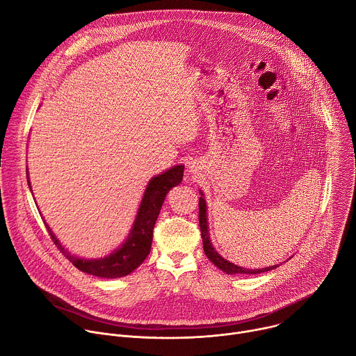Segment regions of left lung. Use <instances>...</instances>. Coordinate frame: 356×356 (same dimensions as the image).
<instances>
[{"label": "left lung", "instance_id": "8db88e82", "mask_svg": "<svg viewBox=\"0 0 356 356\" xmlns=\"http://www.w3.org/2000/svg\"><path fill=\"white\" fill-rule=\"evenodd\" d=\"M207 207H206V200L200 197L198 201V221H200V229H201V238H202V248H204V253L207 255V258L221 270H224L228 275H258V273H264L268 270H272L275 268H277V265L275 266H269V268H264V269H245L241 266H236L231 262H228L227 259H224L221 255H218V252L213 248L211 241H210V235H209V225H207Z\"/></svg>", "mask_w": 356, "mask_h": 356}]
</instances>
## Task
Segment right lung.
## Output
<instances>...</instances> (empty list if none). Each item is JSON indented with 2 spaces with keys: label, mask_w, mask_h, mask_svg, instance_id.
<instances>
[{
  "label": "right lung",
  "mask_w": 356,
  "mask_h": 356,
  "mask_svg": "<svg viewBox=\"0 0 356 356\" xmlns=\"http://www.w3.org/2000/svg\"><path fill=\"white\" fill-rule=\"evenodd\" d=\"M183 172H184V166L179 165V166H173L172 169L166 170L165 173L156 177L150 179L139 206L136 220L134 222V227L127 241L122 243L121 248L114 250L111 255L106 258H101V259L77 258L72 255V253H69L60 245L58 238L54 235L52 229H50L44 222L47 232L50 238H52V241L55 242V245L59 248V250L79 270L92 276L104 277V279H115V277L127 276L131 272H134L149 255L152 236H154V227L161 213L165 197L172 187L181 183ZM28 184H29V177H28Z\"/></svg>",
  "instance_id": "add662e5"
}]
</instances>
